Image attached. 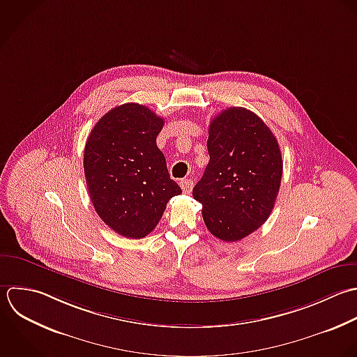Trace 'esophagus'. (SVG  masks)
Wrapping results in <instances>:
<instances>
[{"label": "esophagus", "instance_id": "34e87169", "mask_svg": "<svg viewBox=\"0 0 357 357\" xmlns=\"http://www.w3.org/2000/svg\"><path fill=\"white\" fill-rule=\"evenodd\" d=\"M179 185H181L183 193H190V192H192V188H193V181H190V179H182V181L179 182Z\"/></svg>", "mask_w": 357, "mask_h": 357}]
</instances>
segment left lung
Listing matches in <instances>:
<instances>
[{"mask_svg": "<svg viewBox=\"0 0 357 357\" xmlns=\"http://www.w3.org/2000/svg\"><path fill=\"white\" fill-rule=\"evenodd\" d=\"M210 161L193 188L207 229L236 242L270 217L282 178L278 140L255 112L231 107L208 128Z\"/></svg>", "mask_w": 357, "mask_h": 357, "instance_id": "left-lung-1", "label": "left lung"}]
</instances>
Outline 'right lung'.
Segmentation results:
<instances>
[{
    "label": "right lung",
    "instance_id": "1",
    "mask_svg": "<svg viewBox=\"0 0 357 357\" xmlns=\"http://www.w3.org/2000/svg\"><path fill=\"white\" fill-rule=\"evenodd\" d=\"M164 118L137 102L108 111L91 129L83 155L90 200L116 234L142 239L161 220L171 197L182 193L169 178L155 139Z\"/></svg>",
    "mask_w": 357,
    "mask_h": 357
}]
</instances>
